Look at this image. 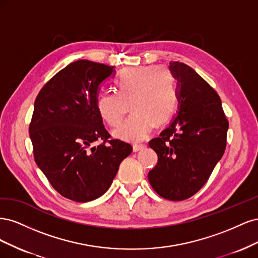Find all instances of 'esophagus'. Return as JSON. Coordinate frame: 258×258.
Returning a JSON list of instances; mask_svg holds the SVG:
<instances>
[{"label": "esophagus", "instance_id": "1", "mask_svg": "<svg viewBox=\"0 0 258 258\" xmlns=\"http://www.w3.org/2000/svg\"><path fill=\"white\" fill-rule=\"evenodd\" d=\"M145 144H134V151L135 152H139V151H142L143 148H145Z\"/></svg>", "mask_w": 258, "mask_h": 258}]
</instances>
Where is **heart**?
Masks as SVG:
<instances>
[{"label": "heart", "mask_w": 258, "mask_h": 258, "mask_svg": "<svg viewBox=\"0 0 258 258\" xmlns=\"http://www.w3.org/2000/svg\"><path fill=\"white\" fill-rule=\"evenodd\" d=\"M117 92H103L97 99L100 116L111 126L119 123L131 104L132 114L113 130L117 139L139 142L151 134L155 123H166L177 103L174 77L165 67L124 69L115 79Z\"/></svg>", "instance_id": "heart-1"}]
</instances>
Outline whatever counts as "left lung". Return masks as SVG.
<instances>
[{
  "label": "left lung",
  "instance_id": "left-lung-1",
  "mask_svg": "<svg viewBox=\"0 0 258 258\" xmlns=\"http://www.w3.org/2000/svg\"><path fill=\"white\" fill-rule=\"evenodd\" d=\"M177 81V111L150 147L158 162L148 172L154 190L181 201L196 194L209 179L226 148L228 120L216 91L182 62H170Z\"/></svg>",
  "mask_w": 258,
  "mask_h": 258
}]
</instances>
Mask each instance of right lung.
I'll return each instance as SVG.
<instances>
[{
	"label": "right lung",
	"mask_w": 258,
	"mask_h": 258,
	"mask_svg": "<svg viewBox=\"0 0 258 258\" xmlns=\"http://www.w3.org/2000/svg\"><path fill=\"white\" fill-rule=\"evenodd\" d=\"M115 74V67L77 60L54 75L35 100L29 127L35 162L54 189L76 202L102 196L132 152L120 140L108 141L97 110L101 86Z\"/></svg>",
	"instance_id": "add662e5"
}]
</instances>
